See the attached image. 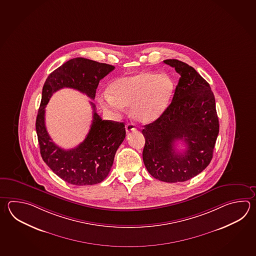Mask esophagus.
<instances>
[{
  "label": "esophagus",
  "instance_id": "34e87169",
  "mask_svg": "<svg viewBox=\"0 0 256 256\" xmlns=\"http://www.w3.org/2000/svg\"><path fill=\"white\" fill-rule=\"evenodd\" d=\"M136 130V126L134 125L133 123H128L126 125V133H130L131 131Z\"/></svg>",
  "mask_w": 256,
  "mask_h": 256
}]
</instances>
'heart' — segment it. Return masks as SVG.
Instances as JSON below:
<instances>
[{"label": "heart", "mask_w": 256, "mask_h": 256, "mask_svg": "<svg viewBox=\"0 0 256 256\" xmlns=\"http://www.w3.org/2000/svg\"><path fill=\"white\" fill-rule=\"evenodd\" d=\"M173 82L166 74L143 72L116 79L100 98L104 110L118 115L130 108V116L140 124L158 120L167 108L172 96Z\"/></svg>", "instance_id": "b5f03b06"}]
</instances>
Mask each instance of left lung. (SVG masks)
<instances>
[{"label": "left lung", "instance_id": "obj_1", "mask_svg": "<svg viewBox=\"0 0 256 256\" xmlns=\"http://www.w3.org/2000/svg\"><path fill=\"white\" fill-rule=\"evenodd\" d=\"M180 78L172 101L158 120L144 126L143 162L158 180L182 182L202 172L212 158L219 134L214 94L200 74L177 59L163 61ZM183 140L186 150L177 152L174 142Z\"/></svg>", "mask_w": 256, "mask_h": 256}]
</instances>
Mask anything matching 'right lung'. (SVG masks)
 Returning <instances> with one entry per match:
<instances>
[{"mask_svg": "<svg viewBox=\"0 0 256 256\" xmlns=\"http://www.w3.org/2000/svg\"><path fill=\"white\" fill-rule=\"evenodd\" d=\"M115 66L86 58L69 60L50 74L44 84L41 104L37 114V138L44 162L52 172L66 182L84 186L103 182L113 165L115 154L126 136L124 123L103 120L96 111L88 134L78 146L66 150L54 144L46 128V106L59 89H76L94 100L100 81Z\"/></svg>", "mask_w": 256, "mask_h": 256, "instance_id": "right-lung-1", "label": "right lung"}]
</instances>
